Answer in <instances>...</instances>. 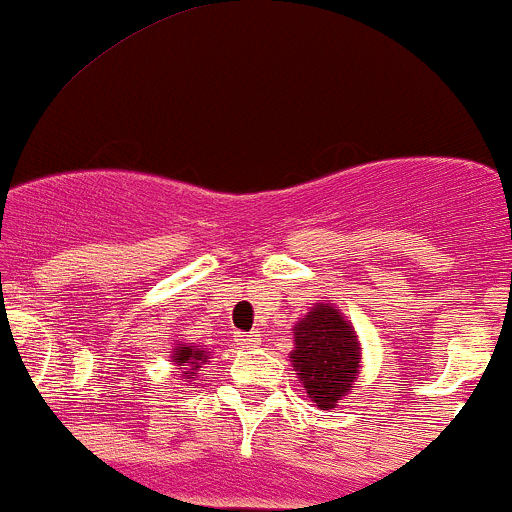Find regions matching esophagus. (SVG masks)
I'll return each instance as SVG.
<instances>
[{
    "mask_svg": "<svg viewBox=\"0 0 512 512\" xmlns=\"http://www.w3.org/2000/svg\"><path fill=\"white\" fill-rule=\"evenodd\" d=\"M236 342H239L241 346H246V349H256V346L261 344V334H256V332L236 334Z\"/></svg>",
    "mask_w": 512,
    "mask_h": 512,
    "instance_id": "34e87169",
    "label": "esophagus"
}]
</instances>
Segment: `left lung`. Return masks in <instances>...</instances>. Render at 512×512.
Segmentation results:
<instances>
[{
  "instance_id": "left-lung-1",
  "label": "left lung",
  "mask_w": 512,
  "mask_h": 512,
  "mask_svg": "<svg viewBox=\"0 0 512 512\" xmlns=\"http://www.w3.org/2000/svg\"><path fill=\"white\" fill-rule=\"evenodd\" d=\"M290 351L307 398L320 410H332L354 388L361 368V346L351 322L329 302H317L293 327Z\"/></svg>"
}]
</instances>
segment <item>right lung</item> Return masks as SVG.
Here are the masks:
<instances>
[{
  "label": "right lung",
  "mask_w": 512,
  "mask_h": 512,
  "mask_svg": "<svg viewBox=\"0 0 512 512\" xmlns=\"http://www.w3.org/2000/svg\"><path fill=\"white\" fill-rule=\"evenodd\" d=\"M207 359H210V351L197 349V346H192V344H180V346H175V351H173V361L178 366H185L183 373H188V378L195 376Z\"/></svg>",
  "instance_id": "1"
}]
</instances>
